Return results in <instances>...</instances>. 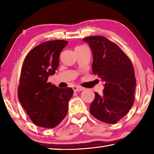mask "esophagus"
Wrapping results in <instances>:
<instances>
[{"label": "esophagus", "instance_id": "obj_1", "mask_svg": "<svg viewBox=\"0 0 154 154\" xmlns=\"http://www.w3.org/2000/svg\"><path fill=\"white\" fill-rule=\"evenodd\" d=\"M72 89H73L74 92H79V91H82L85 89L84 88L81 87L79 85H75V86L72 87Z\"/></svg>", "mask_w": 154, "mask_h": 154}]
</instances>
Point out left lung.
Segmentation results:
<instances>
[{
	"label": "left lung",
	"instance_id": "1",
	"mask_svg": "<svg viewBox=\"0 0 154 154\" xmlns=\"http://www.w3.org/2000/svg\"><path fill=\"white\" fill-rule=\"evenodd\" d=\"M93 54L92 72L105 83L103 96L95 92L90 113L106 124H116L134 102L136 88L133 65L120 48L103 36L83 38Z\"/></svg>",
	"mask_w": 154,
	"mask_h": 154
}]
</instances>
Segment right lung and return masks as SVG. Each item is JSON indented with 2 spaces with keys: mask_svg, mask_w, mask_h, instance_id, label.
<instances>
[{
  "mask_svg": "<svg viewBox=\"0 0 154 154\" xmlns=\"http://www.w3.org/2000/svg\"><path fill=\"white\" fill-rule=\"evenodd\" d=\"M68 41H46L34 48L23 62L17 95L21 105L34 124L53 128L63 120L68 103L73 94L71 88H59L50 82L59 65L60 54Z\"/></svg>",
  "mask_w": 154,
  "mask_h": 154,
  "instance_id": "add662e5",
  "label": "right lung"
}]
</instances>
